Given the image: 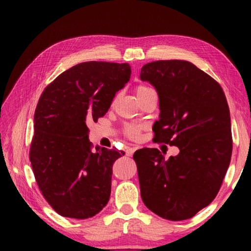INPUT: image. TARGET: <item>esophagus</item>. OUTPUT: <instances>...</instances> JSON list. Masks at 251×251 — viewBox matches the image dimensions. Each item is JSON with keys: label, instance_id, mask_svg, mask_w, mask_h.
<instances>
[{"label": "esophagus", "instance_id": "obj_1", "mask_svg": "<svg viewBox=\"0 0 251 251\" xmlns=\"http://www.w3.org/2000/svg\"><path fill=\"white\" fill-rule=\"evenodd\" d=\"M135 151H136V148H134V147H128V148H127V150H126V155H127V156H131V155L134 154Z\"/></svg>", "mask_w": 251, "mask_h": 251}]
</instances>
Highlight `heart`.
Here are the masks:
<instances>
[{"instance_id":"1","label":"heart","mask_w":251,"mask_h":251,"mask_svg":"<svg viewBox=\"0 0 251 251\" xmlns=\"http://www.w3.org/2000/svg\"><path fill=\"white\" fill-rule=\"evenodd\" d=\"M148 90H151V88L147 87V86H143V85H141V86L137 87V90H136V93H137V95H139V94H142V93L146 92ZM125 133H126L127 136H128V137L136 138V137H137L138 133H139V127L136 126V125H128L125 128Z\"/></svg>"}]
</instances>
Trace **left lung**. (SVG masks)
Returning a JSON list of instances; mask_svg holds the SVG:
<instances>
[{
  "mask_svg": "<svg viewBox=\"0 0 251 251\" xmlns=\"http://www.w3.org/2000/svg\"><path fill=\"white\" fill-rule=\"evenodd\" d=\"M141 79L159 99L154 141L179 148L165 160L156 148L135 151L145 206L173 222L194 217L218 194L232 151L230 113L220 85L180 59L145 64Z\"/></svg>",
  "mask_w": 251,
  "mask_h": 251,
  "instance_id": "left-lung-1",
  "label": "left lung"
}]
</instances>
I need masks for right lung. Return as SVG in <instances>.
Wrapping results in <instances>:
<instances>
[{"label": "right lung", "mask_w": 251, "mask_h": 251, "mask_svg": "<svg viewBox=\"0 0 251 251\" xmlns=\"http://www.w3.org/2000/svg\"><path fill=\"white\" fill-rule=\"evenodd\" d=\"M130 74L128 63H80L41 95L29 159L44 198L63 217L86 219L107 205L113 164L125 152L92 151L86 123L105 115Z\"/></svg>", "instance_id": "1"}]
</instances>
